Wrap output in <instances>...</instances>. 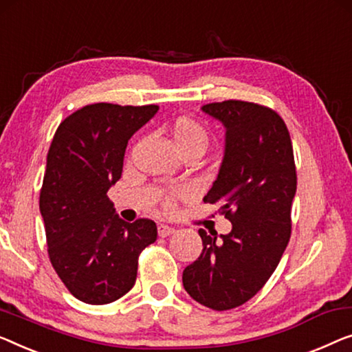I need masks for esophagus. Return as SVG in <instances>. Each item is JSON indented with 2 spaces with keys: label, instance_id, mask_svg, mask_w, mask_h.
<instances>
[{
  "label": "esophagus",
  "instance_id": "34e87169",
  "mask_svg": "<svg viewBox=\"0 0 352 352\" xmlns=\"http://www.w3.org/2000/svg\"><path fill=\"white\" fill-rule=\"evenodd\" d=\"M157 232H159V236L166 238V236H170V235H173V233H175V228L170 227V226H165V223H160L159 228H157Z\"/></svg>",
  "mask_w": 352,
  "mask_h": 352
}]
</instances>
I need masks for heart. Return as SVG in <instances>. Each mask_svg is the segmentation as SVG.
Instances as JSON below:
<instances>
[{"mask_svg": "<svg viewBox=\"0 0 352 352\" xmlns=\"http://www.w3.org/2000/svg\"><path fill=\"white\" fill-rule=\"evenodd\" d=\"M171 138L175 141L177 151L186 152V151H205L208 146V141H210V136H208V131L205 126H203L200 122H197L192 117H179L173 122L171 125ZM184 190H175L168 193L165 198V205L168 208L173 206V203L179 195H182Z\"/></svg>", "mask_w": 352, "mask_h": 352, "instance_id": "obj_1", "label": "heart"}]
</instances>
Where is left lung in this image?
Instances as JSON below:
<instances>
[{"mask_svg": "<svg viewBox=\"0 0 352 352\" xmlns=\"http://www.w3.org/2000/svg\"><path fill=\"white\" fill-rule=\"evenodd\" d=\"M201 111L226 126L222 164L203 201L221 205L232 232L198 230L203 251L186 267L182 284L198 303L226 311L252 298L281 261L297 173L289 130L273 109L227 100Z\"/></svg>", "mask_w": 352, "mask_h": 352, "instance_id": "8db88e82", "label": "left lung"}]
</instances>
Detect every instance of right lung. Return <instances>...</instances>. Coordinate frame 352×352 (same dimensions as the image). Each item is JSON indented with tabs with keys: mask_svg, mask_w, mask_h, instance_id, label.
<instances>
[{
	"mask_svg": "<svg viewBox=\"0 0 352 352\" xmlns=\"http://www.w3.org/2000/svg\"><path fill=\"white\" fill-rule=\"evenodd\" d=\"M159 106H84L58 125L39 195L49 258L76 298L116 302L135 286L138 257L157 239L149 219L117 216L108 190L122 176L129 140Z\"/></svg>",
	"mask_w": 352,
	"mask_h": 352,
	"instance_id": "obj_1",
	"label": "right lung"
}]
</instances>
